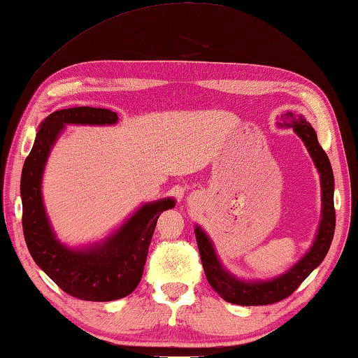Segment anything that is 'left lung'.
<instances>
[{
	"instance_id": "1",
	"label": "left lung",
	"mask_w": 358,
	"mask_h": 358,
	"mask_svg": "<svg viewBox=\"0 0 358 358\" xmlns=\"http://www.w3.org/2000/svg\"><path fill=\"white\" fill-rule=\"evenodd\" d=\"M280 128H293L296 134L302 138L303 145L314 162L315 169L320 176L322 189V212L319 229L315 231L313 245L292 268L267 280H245L236 278L221 264L209 235L198 226H195V238L199 256L203 261V268L210 287L224 301L244 306L270 305L294 293V289L310 276L314 268H317L325 259L329 250L332 236L336 229V210H334V173L328 155L319 145L317 134L314 128L305 120L302 114L292 111L280 115L278 122Z\"/></svg>"
}]
</instances>
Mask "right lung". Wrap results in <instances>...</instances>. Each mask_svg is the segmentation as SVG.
Masks as SVG:
<instances>
[{"label": "right lung", "mask_w": 358, "mask_h": 358, "mask_svg": "<svg viewBox=\"0 0 358 358\" xmlns=\"http://www.w3.org/2000/svg\"><path fill=\"white\" fill-rule=\"evenodd\" d=\"M117 120V113L106 108L76 106L55 111L41 122L22 166V230L29 252L57 287L82 301L110 302L134 292L143 274L157 220L176 206L171 196L141 204L113 234L84 247L74 248L57 239L43 199L44 169L56 140L65 124L108 127Z\"/></svg>", "instance_id": "obj_1"}]
</instances>
